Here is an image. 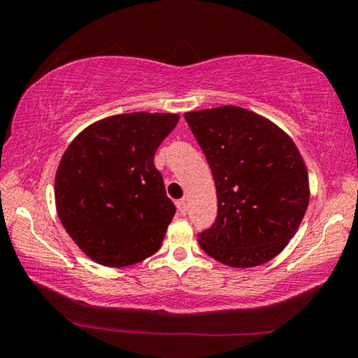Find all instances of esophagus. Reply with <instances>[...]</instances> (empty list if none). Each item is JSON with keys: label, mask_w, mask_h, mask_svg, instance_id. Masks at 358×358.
Returning a JSON list of instances; mask_svg holds the SVG:
<instances>
[{"label": "esophagus", "mask_w": 358, "mask_h": 358, "mask_svg": "<svg viewBox=\"0 0 358 358\" xmlns=\"http://www.w3.org/2000/svg\"><path fill=\"white\" fill-rule=\"evenodd\" d=\"M177 208H178V211H180V215H186L187 213V207H186V202L185 201H178L177 202Z\"/></svg>", "instance_id": "1"}]
</instances>
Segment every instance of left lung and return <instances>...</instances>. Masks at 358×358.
<instances>
[{"label":"left lung","instance_id":"8db88e82","mask_svg":"<svg viewBox=\"0 0 358 358\" xmlns=\"http://www.w3.org/2000/svg\"><path fill=\"white\" fill-rule=\"evenodd\" d=\"M213 173L217 216L197 234L224 265L250 268L278 256L310 202L306 166L286 132L237 106L185 113Z\"/></svg>","mask_w":358,"mask_h":358}]
</instances>
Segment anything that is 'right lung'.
Listing matches in <instances>:
<instances>
[{"mask_svg":"<svg viewBox=\"0 0 358 358\" xmlns=\"http://www.w3.org/2000/svg\"><path fill=\"white\" fill-rule=\"evenodd\" d=\"M175 113L134 112L83 129L59 161V221L94 262L129 266L161 248L175 215L155 153L177 126Z\"/></svg>","mask_w":358,"mask_h":358,"instance_id":"right-lung-1","label":"right lung"}]
</instances>
